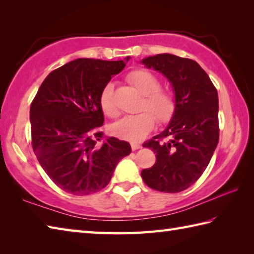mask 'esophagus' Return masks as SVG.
I'll use <instances>...</instances> for the list:
<instances>
[{
    "instance_id": "34e87169",
    "label": "esophagus",
    "mask_w": 254,
    "mask_h": 254,
    "mask_svg": "<svg viewBox=\"0 0 254 254\" xmlns=\"http://www.w3.org/2000/svg\"><path fill=\"white\" fill-rule=\"evenodd\" d=\"M131 147H132V150H137V149H139V148H142V145L138 144V143L132 142V143H131Z\"/></svg>"
}]
</instances>
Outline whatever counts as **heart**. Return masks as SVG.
I'll list each match as a JSON object with an SVG mask.
<instances>
[{"label":"heart","instance_id":"obj_1","mask_svg":"<svg viewBox=\"0 0 254 254\" xmlns=\"http://www.w3.org/2000/svg\"><path fill=\"white\" fill-rule=\"evenodd\" d=\"M127 79L139 93L144 95L142 102L143 110L136 115H128L112 124L111 131L116 136L127 141H141L153 130L155 117L160 122H168L176 110L175 96L169 90L159 88V80L146 69L138 68L127 74ZM112 83H108L102 88L99 96L101 111L107 117L113 118L118 115V109L113 99Z\"/></svg>","mask_w":254,"mask_h":254}]
</instances>
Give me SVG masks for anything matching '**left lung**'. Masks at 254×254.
Wrapping results in <instances>:
<instances>
[{
	"mask_svg": "<svg viewBox=\"0 0 254 254\" xmlns=\"http://www.w3.org/2000/svg\"><path fill=\"white\" fill-rule=\"evenodd\" d=\"M141 63L168 79L176 99L168 126L143 145L154 150L156 163L141 176L154 190L181 192L202 176L218 144L217 90L206 72L190 59L161 53Z\"/></svg>",
	"mask_w": 254,
	"mask_h": 254,
	"instance_id": "8db88e82",
	"label": "left lung"
}]
</instances>
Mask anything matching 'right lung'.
Masks as SVG:
<instances>
[{"label":"right lung","instance_id":"obj_1","mask_svg":"<svg viewBox=\"0 0 254 254\" xmlns=\"http://www.w3.org/2000/svg\"><path fill=\"white\" fill-rule=\"evenodd\" d=\"M128 60L76 59L48 75L32 101V148L46 174L65 192L100 191L131 153L130 144L116 137L100 143L105 121L100 93Z\"/></svg>","mask_w":254,"mask_h":254}]
</instances>
